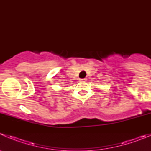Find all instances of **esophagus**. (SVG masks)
<instances>
[{
	"label": "esophagus",
	"mask_w": 151,
	"mask_h": 151,
	"mask_svg": "<svg viewBox=\"0 0 151 151\" xmlns=\"http://www.w3.org/2000/svg\"><path fill=\"white\" fill-rule=\"evenodd\" d=\"M87 79L86 78H84V79H81V81L82 82H86Z\"/></svg>",
	"instance_id": "obj_1"
}]
</instances>
